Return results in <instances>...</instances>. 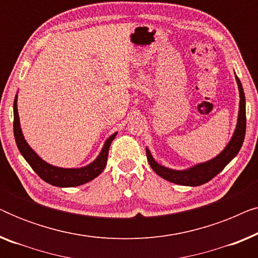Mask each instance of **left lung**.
<instances>
[{
    "instance_id": "left-lung-1",
    "label": "left lung",
    "mask_w": 258,
    "mask_h": 258,
    "mask_svg": "<svg viewBox=\"0 0 258 258\" xmlns=\"http://www.w3.org/2000/svg\"><path fill=\"white\" fill-rule=\"evenodd\" d=\"M236 81L238 84L239 90V111H238V119L234 135H232L230 142L224 148V150L213 160L200 163L194 167L185 169V170H174V169L165 168L163 165L158 164L156 161L151 156L149 149L147 148V158L149 162L150 167L162 178L167 179L171 183H176L179 185H190L197 186L202 185L204 183L209 182L215 176L223 170L225 165L238 154L241 149L243 141L245 136V128H246V118H245V96L241 81L237 76L235 75Z\"/></svg>"
}]
</instances>
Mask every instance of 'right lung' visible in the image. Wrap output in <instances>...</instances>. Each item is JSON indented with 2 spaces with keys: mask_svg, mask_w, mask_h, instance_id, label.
Returning a JSON list of instances; mask_svg holds the SVG:
<instances>
[{
  "mask_svg": "<svg viewBox=\"0 0 258 258\" xmlns=\"http://www.w3.org/2000/svg\"><path fill=\"white\" fill-rule=\"evenodd\" d=\"M117 133L112 134L109 139L105 141L103 149L98 155L96 160L93 163L88 164L87 167L77 168V169H66V168H58L54 167V165L47 163L35 151L29 147L27 141L24 140L22 130H21L20 125V118L19 112H17V96H15L14 100V136H15V141L19 148L20 153L22 154L33 170L40 176V177L45 181L49 184L55 186H61V188H70V186H77L82 185L84 183L91 181L95 177L103 171V169L107 165L108 160V153L109 148L112 141H114L115 136Z\"/></svg>",
  "mask_w": 258,
  "mask_h": 258,
  "instance_id": "obj_1",
  "label": "right lung"
}]
</instances>
